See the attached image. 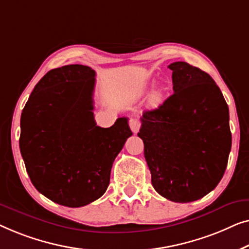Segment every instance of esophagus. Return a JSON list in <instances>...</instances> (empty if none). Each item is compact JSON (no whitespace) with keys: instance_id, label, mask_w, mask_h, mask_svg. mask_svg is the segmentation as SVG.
I'll return each mask as SVG.
<instances>
[{"instance_id":"esophagus-1","label":"esophagus","mask_w":249,"mask_h":249,"mask_svg":"<svg viewBox=\"0 0 249 249\" xmlns=\"http://www.w3.org/2000/svg\"><path fill=\"white\" fill-rule=\"evenodd\" d=\"M129 127H131L133 133H138L139 129L141 128V123H140L138 120H135V118H132V120L129 121Z\"/></svg>"}]
</instances>
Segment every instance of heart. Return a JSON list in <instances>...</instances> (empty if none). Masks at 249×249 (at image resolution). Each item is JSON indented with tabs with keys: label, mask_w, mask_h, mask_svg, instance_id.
Here are the masks:
<instances>
[{
	"label": "heart",
	"mask_w": 249,
	"mask_h": 249,
	"mask_svg": "<svg viewBox=\"0 0 249 249\" xmlns=\"http://www.w3.org/2000/svg\"><path fill=\"white\" fill-rule=\"evenodd\" d=\"M161 100V93L160 92H156L152 96V103L153 104H158L159 101Z\"/></svg>",
	"instance_id": "1"
}]
</instances>
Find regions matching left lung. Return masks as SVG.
I'll use <instances>...</instances> for the list:
<instances>
[{
  "instance_id": "1",
  "label": "left lung",
  "mask_w": 249,
  "mask_h": 249,
  "mask_svg": "<svg viewBox=\"0 0 249 249\" xmlns=\"http://www.w3.org/2000/svg\"><path fill=\"white\" fill-rule=\"evenodd\" d=\"M174 93L141 117L139 138L152 186L177 203L202 198L225 174L231 149L229 108L208 73L186 62L168 66Z\"/></svg>"
}]
</instances>
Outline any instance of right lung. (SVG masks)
<instances>
[{
	"mask_svg": "<svg viewBox=\"0 0 249 249\" xmlns=\"http://www.w3.org/2000/svg\"><path fill=\"white\" fill-rule=\"evenodd\" d=\"M96 72L72 64L35 86L20 121V151L31 183L51 201L80 208L106 192L113 162L133 133L121 117L108 128L93 117Z\"/></svg>",
	"mask_w": 249,
	"mask_h": 249,
	"instance_id": "right-lung-1",
	"label": "right lung"
}]
</instances>
